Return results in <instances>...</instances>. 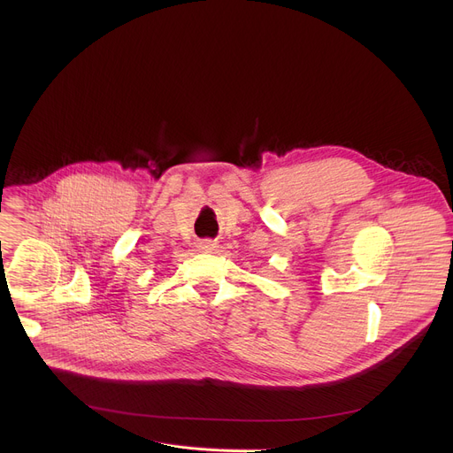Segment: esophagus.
Instances as JSON below:
<instances>
[{"mask_svg": "<svg viewBox=\"0 0 453 453\" xmlns=\"http://www.w3.org/2000/svg\"><path fill=\"white\" fill-rule=\"evenodd\" d=\"M215 247H217V243H215L213 240H203V242L199 243V249H201V250H206V252H211Z\"/></svg>", "mask_w": 453, "mask_h": 453, "instance_id": "esophagus-1", "label": "esophagus"}]
</instances>
